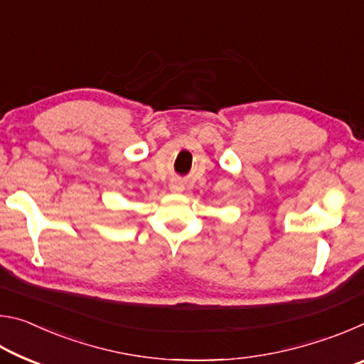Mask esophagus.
Masks as SVG:
<instances>
[{"mask_svg":"<svg viewBox=\"0 0 364 364\" xmlns=\"http://www.w3.org/2000/svg\"><path fill=\"white\" fill-rule=\"evenodd\" d=\"M183 189H184V186H183V184L181 183H178V181H173V183H171L170 184V191H171V193H183Z\"/></svg>","mask_w":364,"mask_h":364,"instance_id":"obj_1","label":"esophagus"}]
</instances>
